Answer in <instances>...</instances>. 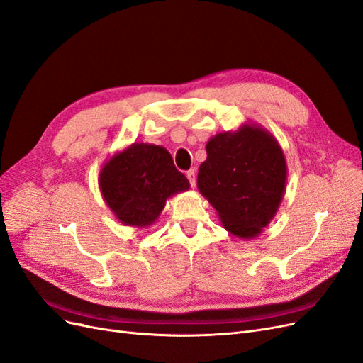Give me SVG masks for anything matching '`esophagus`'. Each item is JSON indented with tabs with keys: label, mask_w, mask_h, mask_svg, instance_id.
I'll list each match as a JSON object with an SVG mask.
<instances>
[{
	"label": "esophagus",
	"mask_w": 363,
	"mask_h": 363,
	"mask_svg": "<svg viewBox=\"0 0 363 363\" xmlns=\"http://www.w3.org/2000/svg\"><path fill=\"white\" fill-rule=\"evenodd\" d=\"M186 177H188V180H189V183H191V186H192V188H195V183H196V177H195V171H194V169H189L188 172H186Z\"/></svg>",
	"instance_id": "1"
}]
</instances>
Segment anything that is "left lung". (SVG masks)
<instances>
[{
  "mask_svg": "<svg viewBox=\"0 0 363 363\" xmlns=\"http://www.w3.org/2000/svg\"><path fill=\"white\" fill-rule=\"evenodd\" d=\"M206 151L196 179L200 194L230 235L257 238L276 216L286 188V159L277 139L245 123L208 139Z\"/></svg>",
  "mask_w": 363,
  "mask_h": 363,
  "instance_id": "8db88e82",
  "label": "left lung"
}]
</instances>
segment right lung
Returning a JSON list of instances; mask_svg holds the SVG:
<instances>
[{
    "label": "right lung",
    "instance_id": "add662e5",
    "mask_svg": "<svg viewBox=\"0 0 363 363\" xmlns=\"http://www.w3.org/2000/svg\"><path fill=\"white\" fill-rule=\"evenodd\" d=\"M98 186L118 221L138 228L155 224L167 200L191 188L167 148L144 142L115 152L100 169Z\"/></svg>",
    "mask_w": 363,
    "mask_h": 363
}]
</instances>
